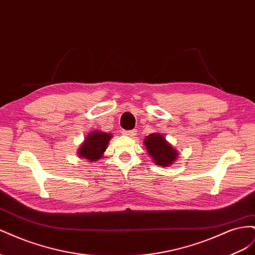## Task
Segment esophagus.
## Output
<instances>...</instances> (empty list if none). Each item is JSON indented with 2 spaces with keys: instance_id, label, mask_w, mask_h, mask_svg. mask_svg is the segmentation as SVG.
Returning <instances> with one entry per match:
<instances>
[{
  "instance_id": "obj_1",
  "label": "esophagus",
  "mask_w": 255,
  "mask_h": 255,
  "mask_svg": "<svg viewBox=\"0 0 255 255\" xmlns=\"http://www.w3.org/2000/svg\"><path fill=\"white\" fill-rule=\"evenodd\" d=\"M122 134L123 135H127V136H130L133 137L136 135V129H130V130H122Z\"/></svg>"
}]
</instances>
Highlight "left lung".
Listing matches in <instances>:
<instances>
[{"label": "left lung", "instance_id": "left-lung-1", "mask_svg": "<svg viewBox=\"0 0 255 255\" xmlns=\"http://www.w3.org/2000/svg\"><path fill=\"white\" fill-rule=\"evenodd\" d=\"M144 144L146 146V151L153 158L154 163L161 167L171 165L176 159L177 152L165 140V138L160 134L153 133L149 135L144 139Z\"/></svg>", "mask_w": 255, "mask_h": 255}]
</instances>
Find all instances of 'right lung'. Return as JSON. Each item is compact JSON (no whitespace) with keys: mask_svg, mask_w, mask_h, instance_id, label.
I'll return each instance as SVG.
<instances>
[{"mask_svg":"<svg viewBox=\"0 0 255 255\" xmlns=\"http://www.w3.org/2000/svg\"><path fill=\"white\" fill-rule=\"evenodd\" d=\"M112 135L102 132H91L87 136L86 140L84 141L82 148L79 150V155L83 158L95 161L101 158L103 152L106 150V146L111 140Z\"/></svg>","mask_w":255,"mask_h":255,"instance_id":"add662e5","label":"right lung"}]
</instances>
